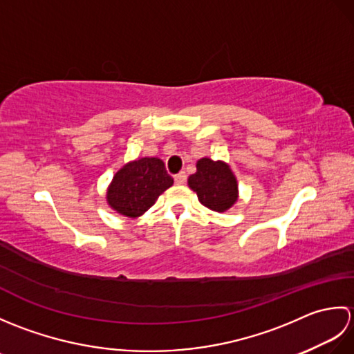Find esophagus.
Returning <instances> with one entry per match:
<instances>
[{"mask_svg":"<svg viewBox=\"0 0 354 354\" xmlns=\"http://www.w3.org/2000/svg\"><path fill=\"white\" fill-rule=\"evenodd\" d=\"M185 179H187V176H185L184 171H179L178 175H175V183H176L178 185H183V184L185 183Z\"/></svg>","mask_w":354,"mask_h":354,"instance_id":"1","label":"esophagus"}]
</instances>
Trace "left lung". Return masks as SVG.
I'll return each instance as SVG.
<instances>
[{"label": "left lung", "instance_id": "8db88e82", "mask_svg": "<svg viewBox=\"0 0 354 354\" xmlns=\"http://www.w3.org/2000/svg\"><path fill=\"white\" fill-rule=\"evenodd\" d=\"M199 202L216 213H225L239 199V184L234 171L225 161L204 156L196 162V171L187 179Z\"/></svg>", "mask_w": 354, "mask_h": 354}]
</instances>
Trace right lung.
<instances>
[{
  "instance_id": "right-lung-1",
  "label": "right lung",
  "mask_w": 354,
  "mask_h": 354,
  "mask_svg": "<svg viewBox=\"0 0 354 354\" xmlns=\"http://www.w3.org/2000/svg\"><path fill=\"white\" fill-rule=\"evenodd\" d=\"M171 185L173 178L162 160L156 156L138 158L126 162L115 173L108 185L106 202L117 214L137 219Z\"/></svg>"
}]
</instances>
